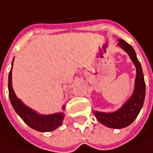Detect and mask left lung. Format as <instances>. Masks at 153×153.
Segmentation results:
<instances>
[{
  "label": "left lung",
  "mask_w": 153,
  "mask_h": 153,
  "mask_svg": "<svg viewBox=\"0 0 153 153\" xmlns=\"http://www.w3.org/2000/svg\"><path fill=\"white\" fill-rule=\"evenodd\" d=\"M118 45L129 55L130 59L133 62L136 67L137 74L135 79L133 93L131 96L122 105L120 109L114 112H101L94 111V115L96 119L104 126L114 129H121L128 126L137 117L140 111L142 110L145 94H146V84L142 72L141 63L138 61L137 57L134 48L123 39H118Z\"/></svg>",
  "instance_id": "left-lung-1"
}]
</instances>
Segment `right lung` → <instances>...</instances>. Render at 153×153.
Wrapping results in <instances>:
<instances>
[{
    "instance_id": "obj_1",
    "label": "right lung",
    "mask_w": 153,
    "mask_h": 153,
    "mask_svg": "<svg viewBox=\"0 0 153 153\" xmlns=\"http://www.w3.org/2000/svg\"><path fill=\"white\" fill-rule=\"evenodd\" d=\"M14 61V59H13ZM13 61L11 63V68L8 76V90H9V98L11 103V105L17 115L23 120L26 124L29 126L31 128L41 132L52 131L59 127L63 124L64 113L59 112L51 115H42L31 109L30 107L26 105L16 95L15 92L12 88L11 82V72H12V65ZM63 111L65 110V105L63 106Z\"/></svg>"
}]
</instances>
